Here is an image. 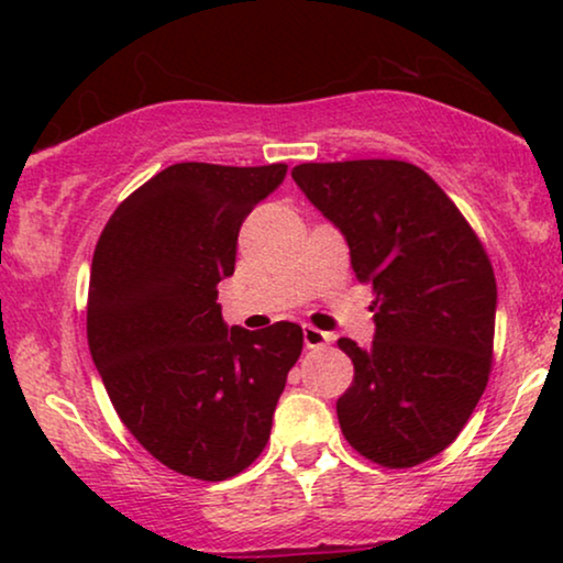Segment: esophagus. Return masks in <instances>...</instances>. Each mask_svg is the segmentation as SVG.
<instances>
[{
    "instance_id": "34e87169",
    "label": "esophagus",
    "mask_w": 563,
    "mask_h": 563,
    "mask_svg": "<svg viewBox=\"0 0 563 563\" xmlns=\"http://www.w3.org/2000/svg\"><path fill=\"white\" fill-rule=\"evenodd\" d=\"M302 335H305L307 349H322V345H328L330 341H333V335L325 333V330L312 328V325H305L302 328Z\"/></svg>"
}]
</instances>
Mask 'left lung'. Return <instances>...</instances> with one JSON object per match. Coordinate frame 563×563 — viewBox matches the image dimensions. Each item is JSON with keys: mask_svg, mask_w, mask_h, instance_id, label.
I'll return each instance as SVG.
<instances>
[{"mask_svg": "<svg viewBox=\"0 0 563 563\" xmlns=\"http://www.w3.org/2000/svg\"><path fill=\"white\" fill-rule=\"evenodd\" d=\"M291 179L345 235L374 289L368 349L341 338L353 384L338 422L374 464L410 468L456 441L487 387L497 282L464 214L407 161L299 164Z\"/></svg>", "mask_w": 563, "mask_h": 563, "instance_id": "left-lung-1", "label": "left lung"}]
</instances>
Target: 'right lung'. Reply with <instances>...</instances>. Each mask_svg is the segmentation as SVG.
<instances>
[{
    "instance_id": "add662e5",
    "label": "right lung",
    "mask_w": 563,
    "mask_h": 563,
    "mask_svg": "<svg viewBox=\"0 0 563 563\" xmlns=\"http://www.w3.org/2000/svg\"><path fill=\"white\" fill-rule=\"evenodd\" d=\"M287 164H174L122 199L91 258L87 338L135 441L176 474L222 482L266 449L302 328L222 322L218 284Z\"/></svg>"
}]
</instances>
